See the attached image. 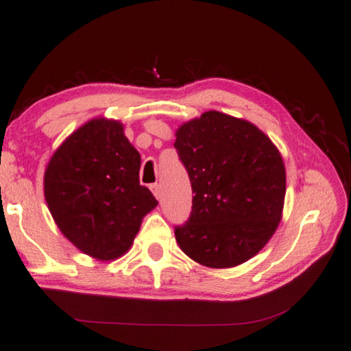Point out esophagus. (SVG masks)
Returning a JSON list of instances; mask_svg holds the SVG:
<instances>
[{"mask_svg":"<svg viewBox=\"0 0 351 351\" xmlns=\"http://www.w3.org/2000/svg\"><path fill=\"white\" fill-rule=\"evenodd\" d=\"M150 189H152V192H154L156 199H158V201L161 199V195H162V193H161V186H159V184H152Z\"/></svg>","mask_w":351,"mask_h":351,"instance_id":"34e87169","label":"esophagus"}]
</instances>
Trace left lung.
<instances>
[{
  "mask_svg": "<svg viewBox=\"0 0 351 351\" xmlns=\"http://www.w3.org/2000/svg\"><path fill=\"white\" fill-rule=\"evenodd\" d=\"M175 149L193 206L175 228L181 250L210 269H230L263 250L282 218L285 165L256 125L208 110L176 130Z\"/></svg>",
  "mask_w": 351,
  "mask_h": 351,
  "instance_id": "obj_1",
  "label": "left lung"
}]
</instances>
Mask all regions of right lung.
I'll list each match as a JSON object with an SVG mask.
<instances>
[{"instance_id": "right-lung-1", "label": "right lung", "mask_w": 351, "mask_h": 351, "mask_svg": "<svg viewBox=\"0 0 351 351\" xmlns=\"http://www.w3.org/2000/svg\"><path fill=\"white\" fill-rule=\"evenodd\" d=\"M141 156L119 121L95 118L62 143L44 171V197L61 233L82 253L112 261L129 252L158 206L139 184Z\"/></svg>"}]
</instances>
